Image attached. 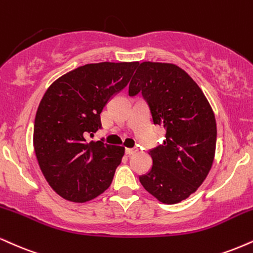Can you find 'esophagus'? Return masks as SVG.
I'll return each instance as SVG.
<instances>
[{
	"label": "esophagus",
	"mask_w": 253,
	"mask_h": 253,
	"mask_svg": "<svg viewBox=\"0 0 253 253\" xmlns=\"http://www.w3.org/2000/svg\"><path fill=\"white\" fill-rule=\"evenodd\" d=\"M136 152H138V150H136L135 147H133V148H126V150H125V153H126L127 156H132V154H135Z\"/></svg>",
	"instance_id": "1"
}]
</instances>
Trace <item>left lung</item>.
<instances>
[{
    "instance_id": "obj_1",
    "label": "left lung",
    "mask_w": 253,
    "mask_h": 253,
    "mask_svg": "<svg viewBox=\"0 0 253 253\" xmlns=\"http://www.w3.org/2000/svg\"><path fill=\"white\" fill-rule=\"evenodd\" d=\"M141 93L154 125L165 128L163 144L150 150L152 167L139 180L165 204L196 192L213 163L217 125L199 86L178 66L142 62L132 78L128 95Z\"/></svg>"
}]
</instances>
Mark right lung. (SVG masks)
<instances>
[{
	"label": "right lung",
	"mask_w": 253,
	"mask_h": 253,
	"mask_svg": "<svg viewBox=\"0 0 253 253\" xmlns=\"http://www.w3.org/2000/svg\"><path fill=\"white\" fill-rule=\"evenodd\" d=\"M139 62H101L67 73L48 88L34 123V150L45 180L67 200L84 203L112 184L125 148L87 135L101 129L100 113L127 86Z\"/></svg>",
	"instance_id": "obj_1"
}]
</instances>
